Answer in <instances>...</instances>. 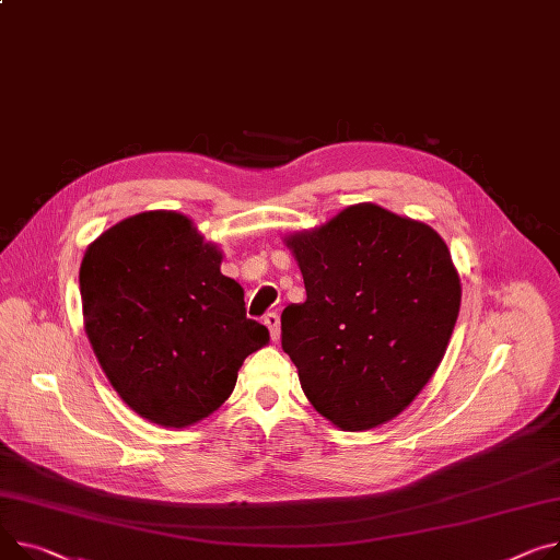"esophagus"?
<instances>
[{"label":"esophagus","mask_w":560,"mask_h":560,"mask_svg":"<svg viewBox=\"0 0 560 560\" xmlns=\"http://www.w3.org/2000/svg\"><path fill=\"white\" fill-rule=\"evenodd\" d=\"M264 324L270 330V338L277 342L279 340V313H266L264 315Z\"/></svg>","instance_id":"34e87169"}]
</instances>
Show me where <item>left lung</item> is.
Returning a JSON list of instances; mask_svg holds the SVG:
<instances>
[{"label":"left lung","mask_w":560,"mask_h":560,"mask_svg":"<svg viewBox=\"0 0 560 560\" xmlns=\"http://www.w3.org/2000/svg\"><path fill=\"white\" fill-rule=\"evenodd\" d=\"M306 302L281 313V347L322 417L376 428L415 400L453 335L462 288L423 222L355 205L288 238Z\"/></svg>","instance_id":"left-lung-1"}]
</instances>
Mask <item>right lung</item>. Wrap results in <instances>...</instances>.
<instances>
[{
    "label": "right lung",
    "instance_id": "1",
    "mask_svg": "<svg viewBox=\"0 0 560 560\" xmlns=\"http://www.w3.org/2000/svg\"><path fill=\"white\" fill-rule=\"evenodd\" d=\"M191 220L145 211L85 252V332L119 396L148 421L186 428L230 398L243 360L268 345L245 317L243 288Z\"/></svg>",
    "mask_w": 560,
    "mask_h": 560
}]
</instances>
